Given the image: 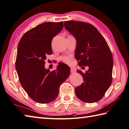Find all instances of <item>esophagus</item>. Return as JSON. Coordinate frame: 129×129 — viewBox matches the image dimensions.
I'll return each instance as SVG.
<instances>
[{"label": "esophagus", "instance_id": "obj_1", "mask_svg": "<svg viewBox=\"0 0 129 129\" xmlns=\"http://www.w3.org/2000/svg\"><path fill=\"white\" fill-rule=\"evenodd\" d=\"M70 72H71V73H75L76 72V69H74V68H71V69H70Z\"/></svg>", "mask_w": 129, "mask_h": 129}]
</instances>
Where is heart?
<instances>
[{
  "mask_svg": "<svg viewBox=\"0 0 129 129\" xmlns=\"http://www.w3.org/2000/svg\"><path fill=\"white\" fill-rule=\"evenodd\" d=\"M62 61L68 64H72V55H66V56H63L61 57Z\"/></svg>",
  "mask_w": 129,
  "mask_h": 129,
  "instance_id": "obj_1",
  "label": "heart"
}]
</instances>
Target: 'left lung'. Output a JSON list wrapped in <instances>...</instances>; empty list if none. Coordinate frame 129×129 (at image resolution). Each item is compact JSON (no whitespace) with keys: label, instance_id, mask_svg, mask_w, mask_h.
<instances>
[{"label":"left lung","instance_id":"1","mask_svg":"<svg viewBox=\"0 0 129 129\" xmlns=\"http://www.w3.org/2000/svg\"><path fill=\"white\" fill-rule=\"evenodd\" d=\"M65 29L77 40L75 51L79 67L88 66L83 73L77 70L84 82L75 88V94L85 103L96 102L104 96L112 81L113 59L105 38L91 24L84 22H64Z\"/></svg>","mask_w":129,"mask_h":129}]
</instances>
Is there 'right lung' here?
I'll return each instance as SVG.
<instances>
[{
	"mask_svg": "<svg viewBox=\"0 0 129 129\" xmlns=\"http://www.w3.org/2000/svg\"><path fill=\"white\" fill-rule=\"evenodd\" d=\"M64 27L62 22L39 24L23 35L18 45L16 69L22 87L39 103L54 101L59 87L69 77L70 68L60 62L56 70L45 68L47 55L52 54L51 41Z\"/></svg>",
	"mask_w": 129,
	"mask_h": 129,
	"instance_id": "add662e5",
	"label": "right lung"
}]
</instances>
